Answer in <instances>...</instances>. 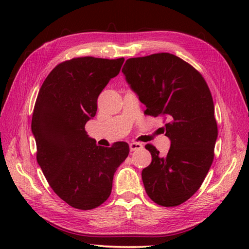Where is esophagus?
<instances>
[{
  "mask_svg": "<svg viewBox=\"0 0 249 249\" xmlns=\"http://www.w3.org/2000/svg\"><path fill=\"white\" fill-rule=\"evenodd\" d=\"M142 147H143V145H142L141 143H139V142H131V143L129 144V149H130L131 152L141 150Z\"/></svg>",
  "mask_w": 249,
  "mask_h": 249,
  "instance_id": "1",
  "label": "esophagus"
}]
</instances>
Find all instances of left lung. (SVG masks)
I'll return each instance as SVG.
<instances>
[{
  "label": "left lung",
  "mask_w": 249,
  "mask_h": 249,
  "mask_svg": "<svg viewBox=\"0 0 249 249\" xmlns=\"http://www.w3.org/2000/svg\"><path fill=\"white\" fill-rule=\"evenodd\" d=\"M131 89L145 105L144 114L162 116L171 146L166 157L146 144L152 162L142 170L147 196L177 206L200 188L214 160L217 123L212 94L202 75L171 53L131 57L122 68Z\"/></svg>",
  "instance_id": "left-lung-1"
}]
</instances>
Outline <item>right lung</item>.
I'll return each instance as SVG.
<instances>
[{
    "instance_id": "1",
    "label": "right lung",
    "mask_w": 249,
    "mask_h": 249,
    "mask_svg": "<svg viewBox=\"0 0 249 249\" xmlns=\"http://www.w3.org/2000/svg\"><path fill=\"white\" fill-rule=\"evenodd\" d=\"M124 57H75L60 63L41 86L32 116L36 160L50 187L79 210L97 208L109 198L116 169L128 156L126 142L96 145L87 122L97 111V98L119 75Z\"/></svg>"
}]
</instances>
